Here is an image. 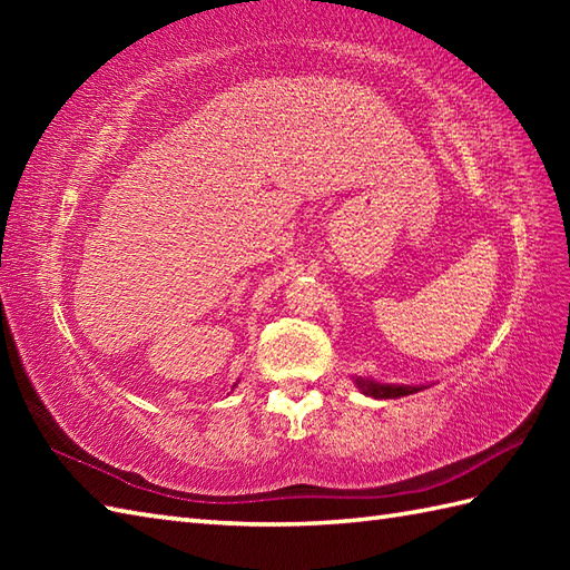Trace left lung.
Listing matches in <instances>:
<instances>
[{"mask_svg":"<svg viewBox=\"0 0 570 570\" xmlns=\"http://www.w3.org/2000/svg\"><path fill=\"white\" fill-rule=\"evenodd\" d=\"M355 386L367 396H374V399H399V396H406V394H414V392H421L426 390L423 384H384V382H377L372 377H353ZM431 386V384H429Z\"/></svg>","mask_w":570,"mask_h":570,"instance_id":"8db88e82","label":"left lung"}]
</instances>
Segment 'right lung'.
I'll list each match as a JSON object with an SVG mask.
<instances>
[{
	"instance_id": "obj_1",
	"label": "right lung",
	"mask_w": 570,
	"mask_h": 570,
	"mask_svg": "<svg viewBox=\"0 0 570 570\" xmlns=\"http://www.w3.org/2000/svg\"><path fill=\"white\" fill-rule=\"evenodd\" d=\"M233 386H235V384H233Z\"/></svg>"
}]
</instances>
